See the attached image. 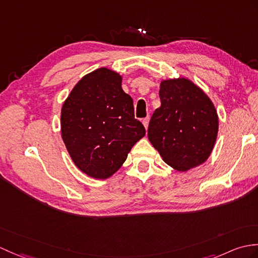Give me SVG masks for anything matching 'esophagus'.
<instances>
[{
    "label": "esophagus",
    "mask_w": 258,
    "mask_h": 258,
    "mask_svg": "<svg viewBox=\"0 0 258 258\" xmlns=\"http://www.w3.org/2000/svg\"><path fill=\"white\" fill-rule=\"evenodd\" d=\"M142 123H143V125L144 126H145V128L147 130V127H148V124H149V116H147V117H145L142 121Z\"/></svg>",
    "instance_id": "34e87169"
}]
</instances>
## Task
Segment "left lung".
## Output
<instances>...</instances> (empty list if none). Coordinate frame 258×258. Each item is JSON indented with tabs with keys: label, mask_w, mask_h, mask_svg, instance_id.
Segmentation results:
<instances>
[{
	"label": "left lung",
	"mask_w": 258,
	"mask_h": 258,
	"mask_svg": "<svg viewBox=\"0 0 258 258\" xmlns=\"http://www.w3.org/2000/svg\"><path fill=\"white\" fill-rule=\"evenodd\" d=\"M161 105L155 110L147 136L167 165L188 171L210 156L219 131L211 99L188 78L160 82Z\"/></svg>",
	"instance_id": "8db88e82"
}]
</instances>
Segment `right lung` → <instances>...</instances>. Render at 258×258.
Segmentation results:
<instances>
[{
	"label": "right lung",
	"instance_id": "add662e5",
	"mask_svg": "<svg viewBox=\"0 0 258 258\" xmlns=\"http://www.w3.org/2000/svg\"><path fill=\"white\" fill-rule=\"evenodd\" d=\"M60 126L75 165L94 179L114 175L146 133L134 118L133 99L123 91L122 76L105 67L82 77L71 90Z\"/></svg>",
	"mask_w": 258,
	"mask_h": 258
}]
</instances>
